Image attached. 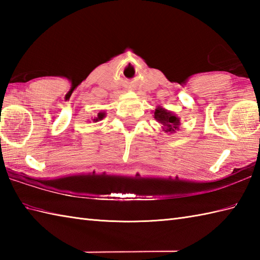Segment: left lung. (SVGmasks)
I'll use <instances>...</instances> for the list:
<instances>
[{
	"mask_svg": "<svg viewBox=\"0 0 260 260\" xmlns=\"http://www.w3.org/2000/svg\"><path fill=\"white\" fill-rule=\"evenodd\" d=\"M154 118L156 119L157 123L161 124L163 132L169 134H174L176 131H179V127L181 125L180 117H178L174 113L169 112V110L162 107H157L155 109Z\"/></svg>",
	"mask_w": 260,
	"mask_h": 260,
	"instance_id": "obj_1",
	"label": "left lung"
}]
</instances>
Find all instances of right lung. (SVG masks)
<instances>
[{
	"instance_id": "1",
	"label": "right lung",
	"mask_w": 260,
	"mask_h": 260,
	"mask_svg": "<svg viewBox=\"0 0 260 260\" xmlns=\"http://www.w3.org/2000/svg\"><path fill=\"white\" fill-rule=\"evenodd\" d=\"M105 116H106V114H105V113H98L97 117H96V118H93L92 120L95 121V123H96V121H98V120H102V119L105 117Z\"/></svg>"
}]
</instances>
